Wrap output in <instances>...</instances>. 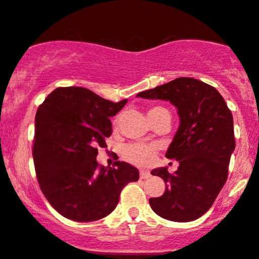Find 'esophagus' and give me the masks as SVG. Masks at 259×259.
I'll use <instances>...</instances> for the list:
<instances>
[{
  "label": "esophagus",
  "instance_id": "obj_1",
  "mask_svg": "<svg viewBox=\"0 0 259 259\" xmlns=\"http://www.w3.org/2000/svg\"><path fill=\"white\" fill-rule=\"evenodd\" d=\"M150 172L149 171H145V169H141L140 171V178L141 180H146V178L150 177Z\"/></svg>",
  "mask_w": 259,
  "mask_h": 259
}]
</instances>
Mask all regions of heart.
Instances as JSON below:
<instances>
[{"instance_id": "obj_1", "label": "heart", "mask_w": 259, "mask_h": 259, "mask_svg": "<svg viewBox=\"0 0 259 259\" xmlns=\"http://www.w3.org/2000/svg\"><path fill=\"white\" fill-rule=\"evenodd\" d=\"M161 112H168L166 108L163 107H153L150 108L149 115L157 114ZM119 121V118H116L113 120V124L116 125ZM156 146L152 144H143V143H133L124 146L123 149V156L125 160H127L132 163L139 164V166H145V164L151 163L156 155Z\"/></svg>"}]
</instances>
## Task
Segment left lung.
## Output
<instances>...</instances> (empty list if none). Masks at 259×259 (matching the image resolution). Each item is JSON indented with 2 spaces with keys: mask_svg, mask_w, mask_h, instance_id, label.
I'll return each mask as SVG.
<instances>
[{
  "mask_svg": "<svg viewBox=\"0 0 259 259\" xmlns=\"http://www.w3.org/2000/svg\"><path fill=\"white\" fill-rule=\"evenodd\" d=\"M138 97L169 101L180 115V127L166 152L180 167L173 175L167 167L151 171L164 181L166 190L150 198V205L167 220H195L214 204L227 180L235 150L231 110L217 88L190 77L176 78Z\"/></svg>",
  "mask_w": 259,
  "mask_h": 259,
  "instance_id": "left-lung-1",
  "label": "left lung"
}]
</instances>
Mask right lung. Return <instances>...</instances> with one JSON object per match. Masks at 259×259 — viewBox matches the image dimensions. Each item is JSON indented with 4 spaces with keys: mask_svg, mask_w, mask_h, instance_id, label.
I'll use <instances>...</instances> for the list:
<instances>
[{
    "mask_svg": "<svg viewBox=\"0 0 259 259\" xmlns=\"http://www.w3.org/2000/svg\"><path fill=\"white\" fill-rule=\"evenodd\" d=\"M127 99L114 103L83 87H59L35 114L33 158L42 194L62 217L90 223L115 209L121 190L139 180L126 162L99 166L98 147L112 135L110 116Z\"/></svg>",
    "mask_w": 259,
    "mask_h": 259,
    "instance_id": "add662e5",
    "label": "right lung"
}]
</instances>
